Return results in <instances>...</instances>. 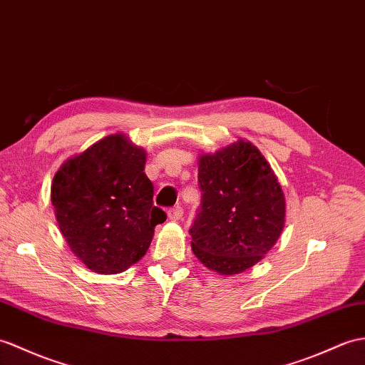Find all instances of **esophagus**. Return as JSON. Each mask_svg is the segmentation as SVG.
Returning <instances> with one entry per match:
<instances>
[{"label": "esophagus", "mask_w": 365, "mask_h": 365, "mask_svg": "<svg viewBox=\"0 0 365 365\" xmlns=\"http://www.w3.org/2000/svg\"><path fill=\"white\" fill-rule=\"evenodd\" d=\"M168 215H169V219H171V221H179V219L183 216L182 205H175L173 208H169Z\"/></svg>", "instance_id": "obj_1"}]
</instances>
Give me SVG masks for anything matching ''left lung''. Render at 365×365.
<instances>
[{"instance_id":"left-lung-1","label":"left lung","mask_w":365,"mask_h":365,"mask_svg":"<svg viewBox=\"0 0 365 365\" xmlns=\"http://www.w3.org/2000/svg\"><path fill=\"white\" fill-rule=\"evenodd\" d=\"M202 192L190 228L202 264L221 275L241 274L266 255L282 235L284 196L266 158L249 141L199 158Z\"/></svg>"}]
</instances>
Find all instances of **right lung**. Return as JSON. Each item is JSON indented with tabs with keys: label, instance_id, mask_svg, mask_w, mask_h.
Here are the masks:
<instances>
[{
	"label": "right lung",
	"instance_id": "1",
	"mask_svg": "<svg viewBox=\"0 0 365 365\" xmlns=\"http://www.w3.org/2000/svg\"><path fill=\"white\" fill-rule=\"evenodd\" d=\"M146 152L108 135L61 166L51 202L61 232L93 272L120 274L148 252L166 213L154 205Z\"/></svg>",
	"mask_w": 365,
	"mask_h": 365
}]
</instances>
